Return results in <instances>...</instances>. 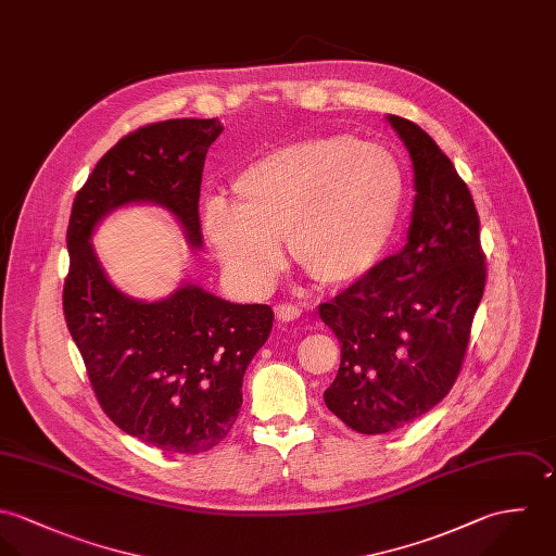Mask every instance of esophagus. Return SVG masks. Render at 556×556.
Wrapping results in <instances>:
<instances>
[{
	"label": "esophagus",
	"instance_id": "34e87169",
	"mask_svg": "<svg viewBox=\"0 0 556 556\" xmlns=\"http://www.w3.org/2000/svg\"><path fill=\"white\" fill-rule=\"evenodd\" d=\"M275 314H277V318L281 320V323H294V320H299L301 318V307H296V305H277L275 307Z\"/></svg>",
	"mask_w": 556,
	"mask_h": 556
}]
</instances>
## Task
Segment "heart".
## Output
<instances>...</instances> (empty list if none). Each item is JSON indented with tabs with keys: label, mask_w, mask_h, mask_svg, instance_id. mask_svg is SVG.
Returning <instances> with one entry per match:
<instances>
[{
	"label": "heart",
	"mask_w": 556,
	"mask_h": 556,
	"mask_svg": "<svg viewBox=\"0 0 556 556\" xmlns=\"http://www.w3.org/2000/svg\"><path fill=\"white\" fill-rule=\"evenodd\" d=\"M233 204L204 206V233L227 277L249 294L264 292L294 262L318 283L348 286L387 249L404 202L395 156L348 135L303 139L247 165L231 182Z\"/></svg>",
	"instance_id": "1"
}]
</instances>
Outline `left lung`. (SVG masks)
Wrapping results in <instances>:
<instances>
[{
    "label": "left lung",
    "mask_w": 556,
    "mask_h": 556,
    "mask_svg": "<svg viewBox=\"0 0 556 556\" xmlns=\"http://www.w3.org/2000/svg\"><path fill=\"white\" fill-rule=\"evenodd\" d=\"M387 122L415 174L406 244L318 309L341 343L325 404L358 434L402 430L451 391L485 288L468 187L421 126Z\"/></svg>",
    "instance_id": "8db88e82"
}]
</instances>
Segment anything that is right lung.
Returning <instances> with one entry per match:
<instances>
[{
    "label": "right lung",
    "mask_w": 556,
    "mask_h": 556,
    "mask_svg": "<svg viewBox=\"0 0 556 556\" xmlns=\"http://www.w3.org/2000/svg\"><path fill=\"white\" fill-rule=\"evenodd\" d=\"M217 117L156 122L119 139L77 193L66 244L64 316L97 400L132 439L165 453L222 443L242 406V378L273 329L268 305H238L182 281L169 296L141 301L115 288L92 236L113 211L152 204L202 249L200 187Z\"/></svg>",
    "instance_id": "1"
}]
</instances>
